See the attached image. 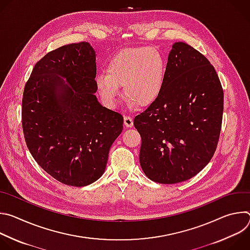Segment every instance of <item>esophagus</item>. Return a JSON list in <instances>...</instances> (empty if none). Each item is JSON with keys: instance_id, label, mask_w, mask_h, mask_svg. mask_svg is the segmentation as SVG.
Segmentation results:
<instances>
[{"instance_id": "esophagus-1", "label": "esophagus", "mask_w": 250, "mask_h": 250, "mask_svg": "<svg viewBox=\"0 0 250 250\" xmlns=\"http://www.w3.org/2000/svg\"><path fill=\"white\" fill-rule=\"evenodd\" d=\"M124 124L126 127H131L133 125V120L130 116H125L124 118Z\"/></svg>"}]
</instances>
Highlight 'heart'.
Wrapping results in <instances>:
<instances>
[{
    "label": "heart",
    "instance_id": "heart-1",
    "mask_svg": "<svg viewBox=\"0 0 250 250\" xmlns=\"http://www.w3.org/2000/svg\"><path fill=\"white\" fill-rule=\"evenodd\" d=\"M105 72L97 75L96 87L106 104H116L120 86H124V96L129 105L145 108L153 104L162 92L166 63L155 48L129 47L109 59Z\"/></svg>",
    "mask_w": 250,
    "mask_h": 250
}]
</instances>
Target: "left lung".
Returning <instances> with one entry per match:
<instances>
[{
  "mask_svg": "<svg viewBox=\"0 0 250 250\" xmlns=\"http://www.w3.org/2000/svg\"><path fill=\"white\" fill-rule=\"evenodd\" d=\"M223 112L224 91L215 68L192 46L174 43L161 94L133 121L146 175L161 184L197 175L217 149Z\"/></svg>",
  "mask_w": 250,
  "mask_h": 250,
  "instance_id": "obj_1",
  "label": "left lung"
}]
</instances>
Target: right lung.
I'll return each instance as SVG.
<instances>
[{"label":"right lung","instance_id":"obj_1","mask_svg":"<svg viewBox=\"0 0 250 250\" xmlns=\"http://www.w3.org/2000/svg\"><path fill=\"white\" fill-rule=\"evenodd\" d=\"M95 78V50L82 42L44 55L24 86L26 146L39 165L65 185L83 187L98 180L123 130V116L98 102Z\"/></svg>","mask_w":250,"mask_h":250}]
</instances>
